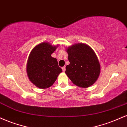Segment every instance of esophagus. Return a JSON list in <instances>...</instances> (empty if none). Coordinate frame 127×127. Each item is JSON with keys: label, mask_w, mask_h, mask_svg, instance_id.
I'll use <instances>...</instances> for the list:
<instances>
[{"label": "esophagus", "mask_w": 127, "mask_h": 127, "mask_svg": "<svg viewBox=\"0 0 127 127\" xmlns=\"http://www.w3.org/2000/svg\"><path fill=\"white\" fill-rule=\"evenodd\" d=\"M62 71H63L64 72H65V70H66V68H65V66H63L62 68Z\"/></svg>", "instance_id": "esophagus-1"}]
</instances>
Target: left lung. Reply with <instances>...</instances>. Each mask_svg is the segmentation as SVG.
I'll use <instances>...</instances> for the list:
<instances>
[{"label":"left lung","mask_w":127,"mask_h":127,"mask_svg":"<svg viewBox=\"0 0 127 127\" xmlns=\"http://www.w3.org/2000/svg\"><path fill=\"white\" fill-rule=\"evenodd\" d=\"M70 64L66 66V75L78 87L92 86L99 78L100 65L96 53L89 46L78 43L68 47Z\"/></svg>","instance_id":"left-lung-1"}]
</instances>
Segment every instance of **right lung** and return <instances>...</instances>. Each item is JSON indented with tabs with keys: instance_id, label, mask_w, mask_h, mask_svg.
<instances>
[{
	"instance_id": "1",
	"label": "right lung",
	"mask_w": 127,
	"mask_h": 127,
	"mask_svg": "<svg viewBox=\"0 0 127 127\" xmlns=\"http://www.w3.org/2000/svg\"><path fill=\"white\" fill-rule=\"evenodd\" d=\"M43 42L32 49L27 63V73L30 81L39 89H47L53 84L62 70L56 58L51 56L57 47Z\"/></svg>"
}]
</instances>
